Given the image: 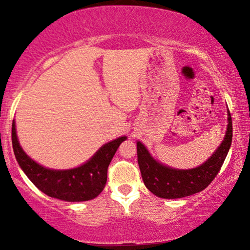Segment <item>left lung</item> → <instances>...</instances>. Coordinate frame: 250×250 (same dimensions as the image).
Listing matches in <instances>:
<instances>
[{
  "label": "left lung",
  "mask_w": 250,
  "mask_h": 250,
  "mask_svg": "<svg viewBox=\"0 0 250 250\" xmlns=\"http://www.w3.org/2000/svg\"><path fill=\"white\" fill-rule=\"evenodd\" d=\"M232 142V118L228 109L227 133L220 146L196 168L177 169L159 163L142 142H136L138 163L146 189L157 197L176 199L198 193L209 186L223 165Z\"/></svg>",
  "instance_id": "left-lung-1"
}]
</instances>
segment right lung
<instances>
[{
	"label": "right lung",
	"instance_id": "obj_1",
	"mask_svg": "<svg viewBox=\"0 0 250 250\" xmlns=\"http://www.w3.org/2000/svg\"><path fill=\"white\" fill-rule=\"evenodd\" d=\"M12 146L23 173L37 189L49 197L76 203L94 199L107 183L108 166L126 136L105 143L83 165L70 169L46 168L23 151L18 141L16 123L12 122Z\"/></svg>",
	"mask_w": 250,
	"mask_h": 250
}]
</instances>
